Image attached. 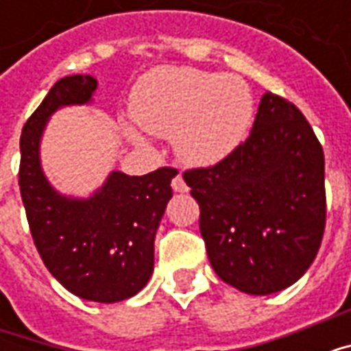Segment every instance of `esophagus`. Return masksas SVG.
Wrapping results in <instances>:
<instances>
[{"instance_id": "1", "label": "esophagus", "mask_w": 351, "mask_h": 351, "mask_svg": "<svg viewBox=\"0 0 351 351\" xmlns=\"http://www.w3.org/2000/svg\"><path fill=\"white\" fill-rule=\"evenodd\" d=\"M171 186H173V190L175 191H188V186H186V182H184V178L180 173H178V175H175V178H173Z\"/></svg>"}]
</instances>
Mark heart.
Segmentation results:
<instances>
[{"label":"heart","instance_id":"1","mask_svg":"<svg viewBox=\"0 0 351 351\" xmlns=\"http://www.w3.org/2000/svg\"><path fill=\"white\" fill-rule=\"evenodd\" d=\"M131 112L148 133L173 137L182 161L214 165L246 137L254 97L246 80L237 75L158 67L137 82Z\"/></svg>","mask_w":351,"mask_h":351}]
</instances>
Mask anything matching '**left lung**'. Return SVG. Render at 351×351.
Listing matches in <instances>:
<instances>
[{"label": "left lung", "instance_id": "1", "mask_svg": "<svg viewBox=\"0 0 351 351\" xmlns=\"http://www.w3.org/2000/svg\"><path fill=\"white\" fill-rule=\"evenodd\" d=\"M184 180L199 203L210 265L250 295L286 289L316 258L325 229L324 148L293 103L267 92L250 137Z\"/></svg>", "mask_w": 351, "mask_h": 351}]
</instances>
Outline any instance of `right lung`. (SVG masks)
I'll return each instance as SVG.
<instances>
[{"label": "right lung", "instance_id": "right-lung-1", "mask_svg": "<svg viewBox=\"0 0 351 351\" xmlns=\"http://www.w3.org/2000/svg\"><path fill=\"white\" fill-rule=\"evenodd\" d=\"M97 88L90 75L58 80L20 135L19 186L37 252L73 295L118 302L138 293L154 271V239L176 169L143 176L112 171L88 199L58 193L41 169L39 145L49 118L67 105H86Z\"/></svg>", "mask_w": 351, "mask_h": 351}]
</instances>
